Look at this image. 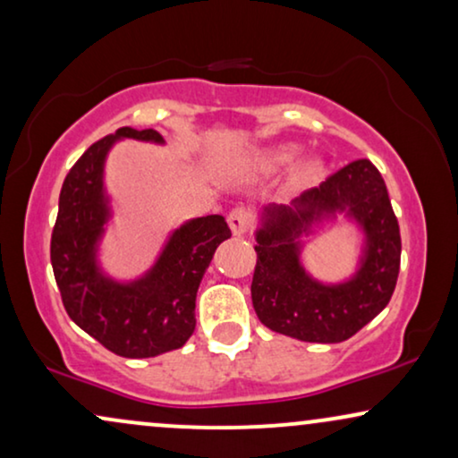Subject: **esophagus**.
Wrapping results in <instances>:
<instances>
[{"instance_id":"34e87169","label":"esophagus","mask_w":458,"mask_h":458,"mask_svg":"<svg viewBox=\"0 0 458 458\" xmlns=\"http://www.w3.org/2000/svg\"><path fill=\"white\" fill-rule=\"evenodd\" d=\"M228 224H230V230H233L234 236L247 234L249 230H251V225H253L251 211H247L245 207H236V209L230 211Z\"/></svg>"}]
</instances>
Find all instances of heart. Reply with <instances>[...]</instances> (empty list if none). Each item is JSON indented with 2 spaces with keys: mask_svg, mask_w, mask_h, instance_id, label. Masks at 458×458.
<instances>
[{
  "mask_svg": "<svg viewBox=\"0 0 458 458\" xmlns=\"http://www.w3.org/2000/svg\"><path fill=\"white\" fill-rule=\"evenodd\" d=\"M296 152L298 148L296 146H272V148H266L262 152L253 154V158L249 160V166H253L256 171H262V173H272V171H279L283 166H287L289 162L296 158ZM317 171H319V165H317L315 160L310 162H304L302 166H300L298 175L302 179H310L317 175Z\"/></svg>",
  "mask_w": 458,
  "mask_h": 458,
  "instance_id": "heart-1",
  "label": "heart"
}]
</instances>
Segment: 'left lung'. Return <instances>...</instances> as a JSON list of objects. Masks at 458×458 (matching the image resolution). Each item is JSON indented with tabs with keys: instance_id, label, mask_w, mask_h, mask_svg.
Here are the masks:
<instances>
[{
	"instance_id": "1",
	"label": "left lung",
	"mask_w": 458,
	"mask_h": 458,
	"mask_svg": "<svg viewBox=\"0 0 458 458\" xmlns=\"http://www.w3.org/2000/svg\"><path fill=\"white\" fill-rule=\"evenodd\" d=\"M335 212H344L362 228L364 249L356 275L327 286L303 270L299 236ZM256 241L251 300L258 319L272 332L304 343H343L368 326L393 296L402 236L385 179L366 158L335 171L292 205L264 207Z\"/></svg>"
}]
</instances>
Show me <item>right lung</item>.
<instances>
[{"label": "right lung", "mask_w": 458, "mask_h": 458, "mask_svg": "<svg viewBox=\"0 0 458 458\" xmlns=\"http://www.w3.org/2000/svg\"><path fill=\"white\" fill-rule=\"evenodd\" d=\"M118 139L165 143L154 129L123 126L99 139L69 169L59 196L50 262L67 315L120 357L143 359L175 351L196 327V292L217 245L230 239L222 216L190 219L169 236L141 279L120 283L103 275L97 249L112 209L103 166Z\"/></svg>", "instance_id": "obj_1"}]
</instances>
